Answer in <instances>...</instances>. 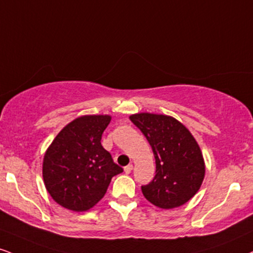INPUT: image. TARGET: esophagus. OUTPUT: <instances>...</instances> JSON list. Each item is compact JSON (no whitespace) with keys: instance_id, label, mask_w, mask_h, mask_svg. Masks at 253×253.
I'll return each mask as SVG.
<instances>
[{"instance_id":"esophagus-1","label":"esophagus","mask_w":253,"mask_h":253,"mask_svg":"<svg viewBox=\"0 0 253 253\" xmlns=\"http://www.w3.org/2000/svg\"><path fill=\"white\" fill-rule=\"evenodd\" d=\"M132 169H133V165H132V164H129V165H127L126 167H125L124 171H125V173H126V174H129V173L132 172Z\"/></svg>"}]
</instances>
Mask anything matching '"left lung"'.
<instances>
[{
	"label": "left lung",
	"mask_w": 253,
	"mask_h": 253,
	"mask_svg": "<svg viewBox=\"0 0 253 253\" xmlns=\"http://www.w3.org/2000/svg\"><path fill=\"white\" fill-rule=\"evenodd\" d=\"M129 119L148 140L156 159V176L141 186L144 197L164 210L186 204L199 191L205 176V161L197 140L186 126L169 115L145 112Z\"/></svg>",
	"instance_id": "obj_1"
}]
</instances>
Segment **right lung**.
I'll list each match as a JSON object with an SVG mask.
<instances>
[{"label":"right lung","instance_id":"add662e5","mask_svg":"<svg viewBox=\"0 0 253 253\" xmlns=\"http://www.w3.org/2000/svg\"><path fill=\"white\" fill-rule=\"evenodd\" d=\"M111 115H82L66 125L45 151L42 176L55 203L84 212L105 196L112 178L123 172L101 145Z\"/></svg>","mask_w":253,"mask_h":253}]
</instances>
